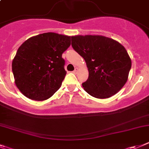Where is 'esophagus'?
Wrapping results in <instances>:
<instances>
[{
  "label": "esophagus",
  "instance_id": "obj_1",
  "mask_svg": "<svg viewBox=\"0 0 149 149\" xmlns=\"http://www.w3.org/2000/svg\"><path fill=\"white\" fill-rule=\"evenodd\" d=\"M78 70H79L78 68H77V67H76V68H75V70H74V71H73V73H77V72H78Z\"/></svg>",
  "mask_w": 149,
  "mask_h": 149
}]
</instances>
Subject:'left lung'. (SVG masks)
<instances>
[{"label": "left lung", "mask_w": 149, "mask_h": 149, "mask_svg": "<svg viewBox=\"0 0 149 149\" xmlns=\"http://www.w3.org/2000/svg\"><path fill=\"white\" fill-rule=\"evenodd\" d=\"M71 40L88 70V79L82 83L84 90L98 99L117 94L127 81L131 68V59L125 48L101 35L72 36Z\"/></svg>", "instance_id": "1"}]
</instances>
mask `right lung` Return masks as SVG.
Wrapping results in <instances>:
<instances>
[{"instance_id": "1", "label": "right lung", "mask_w": 149, "mask_h": 149, "mask_svg": "<svg viewBox=\"0 0 149 149\" xmlns=\"http://www.w3.org/2000/svg\"><path fill=\"white\" fill-rule=\"evenodd\" d=\"M70 38L49 32L30 37L19 46L12 70L15 84L22 94L42 101L60 88L67 73L62 54L70 46Z\"/></svg>"}]
</instances>
